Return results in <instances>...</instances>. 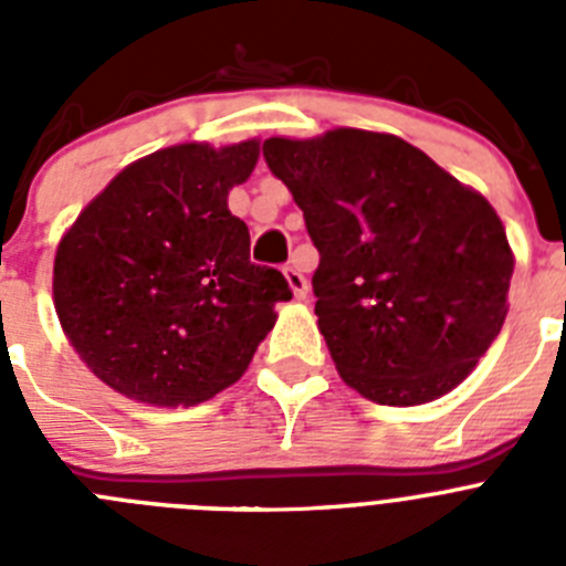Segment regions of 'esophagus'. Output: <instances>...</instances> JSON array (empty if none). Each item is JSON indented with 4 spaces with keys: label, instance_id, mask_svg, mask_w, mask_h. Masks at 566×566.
<instances>
[{
    "label": "esophagus",
    "instance_id": "esophagus-1",
    "mask_svg": "<svg viewBox=\"0 0 566 566\" xmlns=\"http://www.w3.org/2000/svg\"><path fill=\"white\" fill-rule=\"evenodd\" d=\"M283 274H286V280H289V286H292L294 297H297V300L306 297V294H308V280L303 277V272H300L297 266H286V269H283Z\"/></svg>",
    "mask_w": 566,
    "mask_h": 566
}]
</instances>
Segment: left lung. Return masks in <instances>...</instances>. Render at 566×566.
I'll list each match as a JSON object with an SVG mask.
<instances>
[{"label":"left lung","instance_id":"1","mask_svg":"<svg viewBox=\"0 0 566 566\" xmlns=\"http://www.w3.org/2000/svg\"><path fill=\"white\" fill-rule=\"evenodd\" d=\"M263 158L319 252L314 314L339 377L379 405L457 388L507 317L513 252L496 209L397 135L269 138Z\"/></svg>","mask_w":566,"mask_h":566}]
</instances>
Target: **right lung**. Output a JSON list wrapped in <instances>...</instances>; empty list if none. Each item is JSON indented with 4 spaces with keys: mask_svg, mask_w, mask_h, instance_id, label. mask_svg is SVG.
Here are the masks:
<instances>
[{
    "mask_svg": "<svg viewBox=\"0 0 566 566\" xmlns=\"http://www.w3.org/2000/svg\"><path fill=\"white\" fill-rule=\"evenodd\" d=\"M258 142L178 144L115 175L64 234L53 300L102 382L149 405H198L243 377L292 300L277 269L249 260L229 189Z\"/></svg>",
    "mask_w": 566,
    "mask_h": 566,
    "instance_id": "right-lung-1",
    "label": "right lung"
}]
</instances>
